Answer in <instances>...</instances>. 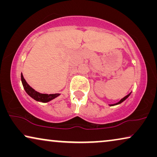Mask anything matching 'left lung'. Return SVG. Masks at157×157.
Masks as SVG:
<instances>
[{
    "instance_id": "obj_1",
    "label": "left lung",
    "mask_w": 157,
    "mask_h": 157,
    "mask_svg": "<svg viewBox=\"0 0 157 157\" xmlns=\"http://www.w3.org/2000/svg\"><path fill=\"white\" fill-rule=\"evenodd\" d=\"M130 94H131V93H130V94H128V95H126V96H124V97L123 98H121V100H120L119 102H117V104H110V105H109V106H115V105H118V104H121V103H122V102H123V101H125V100L126 99V98H127L128 97V96H130Z\"/></svg>"
}]
</instances>
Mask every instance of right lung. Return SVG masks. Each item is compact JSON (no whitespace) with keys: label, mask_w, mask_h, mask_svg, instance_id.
Returning a JSON list of instances; mask_svg holds the SVG:
<instances>
[{"label":"right lung","mask_w":157,"mask_h":157,"mask_svg":"<svg viewBox=\"0 0 157 157\" xmlns=\"http://www.w3.org/2000/svg\"><path fill=\"white\" fill-rule=\"evenodd\" d=\"M21 81H22V84L23 86V88H24L25 92H26V93L29 94L31 98H33V99L37 101L46 103V102L50 101L51 100H53V98H56L57 96H59L60 95V94H40L39 92L35 91L33 88L31 87L29 84H28L26 81H25V78H23V76L22 74H21Z\"/></svg>","instance_id":"obj_1"}]
</instances>
